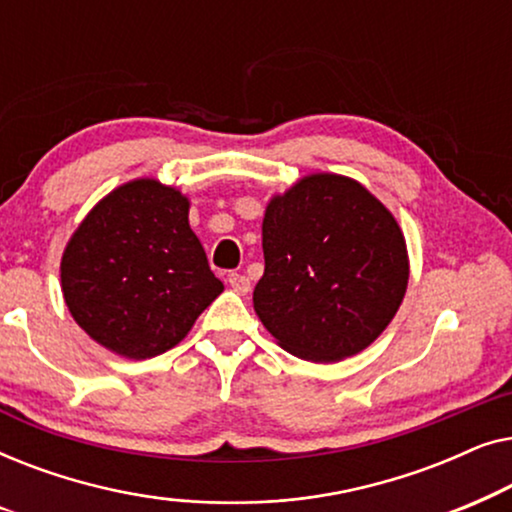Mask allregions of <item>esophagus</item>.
<instances>
[{
  "label": "esophagus",
  "instance_id": "34e87169",
  "mask_svg": "<svg viewBox=\"0 0 512 512\" xmlns=\"http://www.w3.org/2000/svg\"><path fill=\"white\" fill-rule=\"evenodd\" d=\"M228 286H230V289H233L235 293H240V296H247V293L251 291L249 277L237 275V272H230V275H228Z\"/></svg>",
  "mask_w": 512,
  "mask_h": 512
}]
</instances>
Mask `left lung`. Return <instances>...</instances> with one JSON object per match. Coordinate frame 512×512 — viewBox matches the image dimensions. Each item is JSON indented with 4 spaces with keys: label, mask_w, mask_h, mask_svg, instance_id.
Masks as SVG:
<instances>
[{
    "label": "left lung",
    "mask_w": 512,
    "mask_h": 512,
    "mask_svg": "<svg viewBox=\"0 0 512 512\" xmlns=\"http://www.w3.org/2000/svg\"><path fill=\"white\" fill-rule=\"evenodd\" d=\"M254 310L298 359L335 363L380 338L403 303L410 258L394 214L345 174L312 172L263 214Z\"/></svg>",
    "instance_id": "8db88e82"
}]
</instances>
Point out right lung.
I'll return each mask as SVG.
<instances>
[{
	"label": "right lung",
	"mask_w": 512,
	"mask_h": 512,
	"mask_svg": "<svg viewBox=\"0 0 512 512\" xmlns=\"http://www.w3.org/2000/svg\"><path fill=\"white\" fill-rule=\"evenodd\" d=\"M188 209L179 188L139 177L104 195L69 237L62 298L111 354L144 361L167 352L223 291Z\"/></svg>",
	"instance_id": "1"
}]
</instances>
